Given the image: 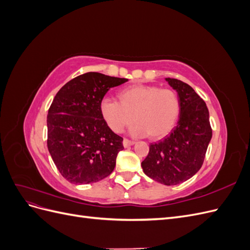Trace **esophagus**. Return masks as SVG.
<instances>
[{
  "instance_id": "esophagus-1",
  "label": "esophagus",
  "mask_w": 250,
  "mask_h": 250,
  "mask_svg": "<svg viewBox=\"0 0 250 250\" xmlns=\"http://www.w3.org/2000/svg\"><path fill=\"white\" fill-rule=\"evenodd\" d=\"M133 144H134L133 141H130V140H128V139H124V141H123V145H124L125 148L129 147V146H132Z\"/></svg>"
}]
</instances>
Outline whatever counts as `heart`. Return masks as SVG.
Segmentation results:
<instances>
[{
  "label": "heart",
  "instance_id": "1",
  "mask_svg": "<svg viewBox=\"0 0 250 250\" xmlns=\"http://www.w3.org/2000/svg\"><path fill=\"white\" fill-rule=\"evenodd\" d=\"M118 100L104 98L100 103L104 122L116 133L122 132L134 121L137 123L132 134L160 140L173 130L180 116L179 97L170 88L134 84L121 89Z\"/></svg>",
  "mask_w": 250,
  "mask_h": 250
}]
</instances>
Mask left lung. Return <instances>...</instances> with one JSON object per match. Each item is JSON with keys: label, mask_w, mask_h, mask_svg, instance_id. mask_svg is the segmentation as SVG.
Returning a JSON list of instances; mask_svg holds the SVG:
<instances>
[{"label": "left lung", "mask_w": 250, "mask_h": 250, "mask_svg": "<svg viewBox=\"0 0 250 250\" xmlns=\"http://www.w3.org/2000/svg\"><path fill=\"white\" fill-rule=\"evenodd\" d=\"M166 80L178 94L180 116L169 135L151 144L142 168L157 183L175 186L200 170L211 139V127L207 104L195 90L178 79Z\"/></svg>", "instance_id": "1"}]
</instances>
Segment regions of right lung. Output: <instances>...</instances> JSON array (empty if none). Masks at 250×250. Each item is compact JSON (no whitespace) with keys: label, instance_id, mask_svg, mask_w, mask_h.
I'll return each mask as SVG.
<instances>
[{"label":"right lung","instance_id":"add662e5","mask_svg":"<svg viewBox=\"0 0 250 250\" xmlns=\"http://www.w3.org/2000/svg\"><path fill=\"white\" fill-rule=\"evenodd\" d=\"M128 81L96 72L59 89L48 111V149L60 174L72 184L97 183L115 169L123 138L110 130L100 103L109 88Z\"/></svg>","mask_w":250,"mask_h":250}]
</instances>
